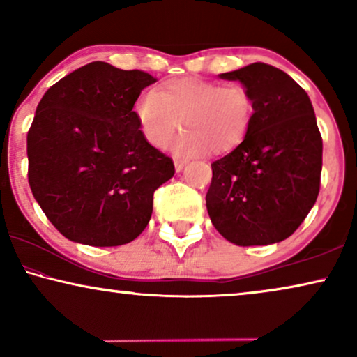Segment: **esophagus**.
I'll use <instances>...</instances> for the list:
<instances>
[{"instance_id":"obj_1","label":"esophagus","mask_w":357,"mask_h":357,"mask_svg":"<svg viewBox=\"0 0 357 357\" xmlns=\"http://www.w3.org/2000/svg\"><path fill=\"white\" fill-rule=\"evenodd\" d=\"M174 165H175V172H182L187 162H185V160H175Z\"/></svg>"}]
</instances>
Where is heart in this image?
<instances>
[{
  "instance_id": "obj_1",
  "label": "heart",
  "mask_w": 357,
  "mask_h": 357,
  "mask_svg": "<svg viewBox=\"0 0 357 357\" xmlns=\"http://www.w3.org/2000/svg\"><path fill=\"white\" fill-rule=\"evenodd\" d=\"M136 119L146 141L164 148L178 125L183 131L172 151L182 158L227 153L245 138L253 121V99L245 87L180 77L165 82L136 104Z\"/></svg>"
}]
</instances>
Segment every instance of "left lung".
<instances>
[{"mask_svg": "<svg viewBox=\"0 0 357 357\" xmlns=\"http://www.w3.org/2000/svg\"><path fill=\"white\" fill-rule=\"evenodd\" d=\"M250 92V130L232 153L214 160L206 208L213 226L241 247L287 238L320 190L321 136L307 92L284 71L252 63L219 75Z\"/></svg>", "mask_w": 357, "mask_h": 357, "instance_id": "obj_1", "label": "left lung"}]
</instances>
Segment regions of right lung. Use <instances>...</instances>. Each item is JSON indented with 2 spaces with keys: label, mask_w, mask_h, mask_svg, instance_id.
I'll list each match as a JSON object with an SVG mask.
<instances>
[{
  "label": "right lung",
  "mask_w": 357,
  "mask_h": 357,
  "mask_svg": "<svg viewBox=\"0 0 357 357\" xmlns=\"http://www.w3.org/2000/svg\"><path fill=\"white\" fill-rule=\"evenodd\" d=\"M148 73L92 61L43 94L27 133L29 185L53 226L73 242L116 247L148 226L172 159L139 130L135 102Z\"/></svg>",
  "instance_id": "obj_1"
}]
</instances>
